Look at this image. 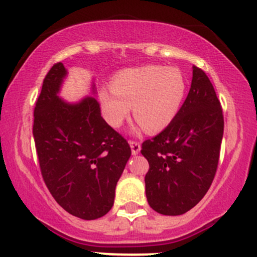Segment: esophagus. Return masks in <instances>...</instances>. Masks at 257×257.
Returning <instances> with one entry per match:
<instances>
[{"mask_svg": "<svg viewBox=\"0 0 257 257\" xmlns=\"http://www.w3.org/2000/svg\"><path fill=\"white\" fill-rule=\"evenodd\" d=\"M129 144H131V147H132V153H133V155H138V153L140 152V150H141L140 143H139V141L131 140V141H129Z\"/></svg>", "mask_w": 257, "mask_h": 257, "instance_id": "34e87169", "label": "esophagus"}]
</instances>
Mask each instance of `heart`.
<instances>
[{
    "label": "heart",
    "mask_w": 257,
    "mask_h": 257,
    "mask_svg": "<svg viewBox=\"0 0 257 257\" xmlns=\"http://www.w3.org/2000/svg\"><path fill=\"white\" fill-rule=\"evenodd\" d=\"M186 94V79L175 67L144 66L117 73L111 89L100 93L102 113L118 128L131 113L147 133L163 131L176 116Z\"/></svg>",
    "instance_id": "1"
}]
</instances>
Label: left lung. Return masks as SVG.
I'll return each instance as SVG.
<instances>
[{
    "mask_svg": "<svg viewBox=\"0 0 257 257\" xmlns=\"http://www.w3.org/2000/svg\"><path fill=\"white\" fill-rule=\"evenodd\" d=\"M222 135V107L213 84L193 66L190 91L176 116L141 146L150 166L145 186L153 210L175 216L198 204L216 174Z\"/></svg>",
    "mask_w": 257,
    "mask_h": 257,
    "instance_id": "8db88e82",
    "label": "left lung"
}]
</instances>
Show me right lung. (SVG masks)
<instances>
[{
	"label": "right lung",
	"mask_w": 257,
	"mask_h": 257,
	"mask_svg": "<svg viewBox=\"0 0 257 257\" xmlns=\"http://www.w3.org/2000/svg\"><path fill=\"white\" fill-rule=\"evenodd\" d=\"M63 63L43 79L34 110L35 146L44 184L64 210L83 220L104 216L132 155L131 146L101 117L94 98L70 105L57 95Z\"/></svg>",
	"instance_id": "right-lung-1"
}]
</instances>
